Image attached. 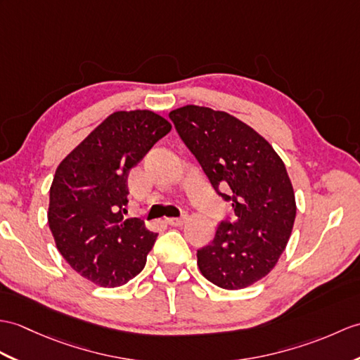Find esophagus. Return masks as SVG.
<instances>
[{"label": "esophagus", "mask_w": 360, "mask_h": 360, "mask_svg": "<svg viewBox=\"0 0 360 360\" xmlns=\"http://www.w3.org/2000/svg\"><path fill=\"white\" fill-rule=\"evenodd\" d=\"M186 221H187V214H181L179 218H169L167 219V224L173 225V227H181V225L186 224Z\"/></svg>", "instance_id": "esophagus-1"}]
</instances>
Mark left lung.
Wrapping results in <instances>:
<instances>
[{"label":"left lung","mask_w":360,"mask_h":360,"mask_svg":"<svg viewBox=\"0 0 360 360\" xmlns=\"http://www.w3.org/2000/svg\"><path fill=\"white\" fill-rule=\"evenodd\" d=\"M169 118L235 212L198 250L199 270L225 290L252 285L273 270L293 230L296 202L285 165L257 131L229 113L186 105Z\"/></svg>","instance_id":"8db88e82"}]
</instances>
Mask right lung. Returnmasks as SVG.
I'll return each instance as SVG.
<instances>
[{"mask_svg": "<svg viewBox=\"0 0 360 360\" xmlns=\"http://www.w3.org/2000/svg\"><path fill=\"white\" fill-rule=\"evenodd\" d=\"M170 130L150 110L115 112L58 165L49 227L72 269L96 285H124L146 266L158 235L138 218L124 219L127 176Z\"/></svg>", "mask_w": 360, "mask_h": 360, "instance_id": "right-lung-1", "label": "right lung"}]
</instances>
